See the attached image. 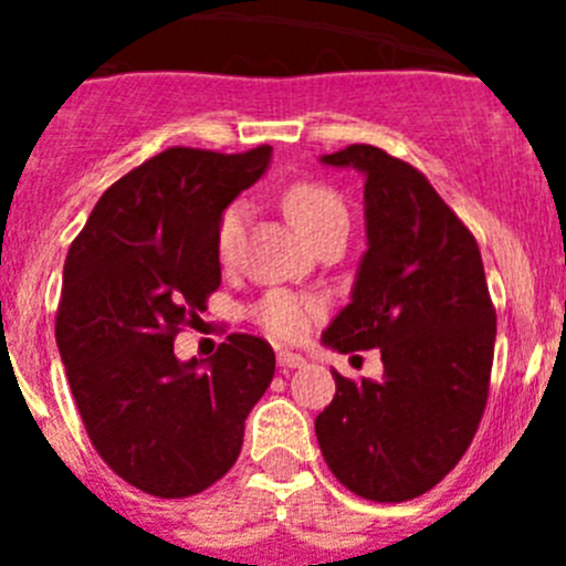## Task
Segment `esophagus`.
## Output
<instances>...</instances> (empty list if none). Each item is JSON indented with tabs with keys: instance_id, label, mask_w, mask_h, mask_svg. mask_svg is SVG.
Wrapping results in <instances>:
<instances>
[{
	"instance_id": "34e87169",
	"label": "esophagus",
	"mask_w": 566,
	"mask_h": 566,
	"mask_svg": "<svg viewBox=\"0 0 566 566\" xmlns=\"http://www.w3.org/2000/svg\"><path fill=\"white\" fill-rule=\"evenodd\" d=\"M277 365H280V368H283V371H292V368H303V365H306V359L300 357V354L280 352L277 354Z\"/></svg>"
}]
</instances>
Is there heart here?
Here are the masks:
<instances>
[{"label":"heart","instance_id":"b5f03b06","mask_svg":"<svg viewBox=\"0 0 566 566\" xmlns=\"http://www.w3.org/2000/svg\"><path fill=\"white\" fill-rule=\"evenodd\" d=\"M283 209H286L289 221L297 227V232L312 247L332 232H348V209H345L343 198L332 187H326V184H292L283 192ZM243 223H247V203H229L223 209L221 221H218V232H214V252H218L223 263H229L234 252H238ZM317 314L319 306L314 300L300 297V294L292 292H269L252 308V317L277 339H300L308 332Z\"/></svg>","mask_w":566,"mask_h":566}]
</instances>
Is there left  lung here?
Instances as JSON below:
<instances>
[{
	"label": "left lung",
	"instance_id": "obj_1",
	"mask_svg": "<svg viewBox=\"0 0 566 566\" xmlns=\"http://www.w3.org/2000/svg\"><path fill=\"white\" fill-rule=\"evenodd\" d=\"M365 175V234L352 303L323 343L379 348L382 379L334 371L314 419L319 451L345 488L408 502L442 482L470 448L490 394L496 308L479 243L431 181L371 144L323 155Z\"/></svg>",
	"mask_w": 566,
	"mask_h": 566
}]
</instances>
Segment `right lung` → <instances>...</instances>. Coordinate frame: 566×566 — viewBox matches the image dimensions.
<instances>
[{"label": "right lung", "mask_w": 566, "mask_h": 566, "mask_svg": "<svg viewBox=\"0 0 566 566\" xmlns=\"http://www.w3.org/2000/svg\"><path fill=\"white\" fill-rule=\"evenodd\" d=\"M269 155V144L164 149L118 178L70 243L56 312L70 391L98 457L149 496L218 482L274 377L272 345L254 334H229L207 365L172 352L221 286L223 209L266 172Z\"/></svg>", "instance_id": "1"}]
</instances>
